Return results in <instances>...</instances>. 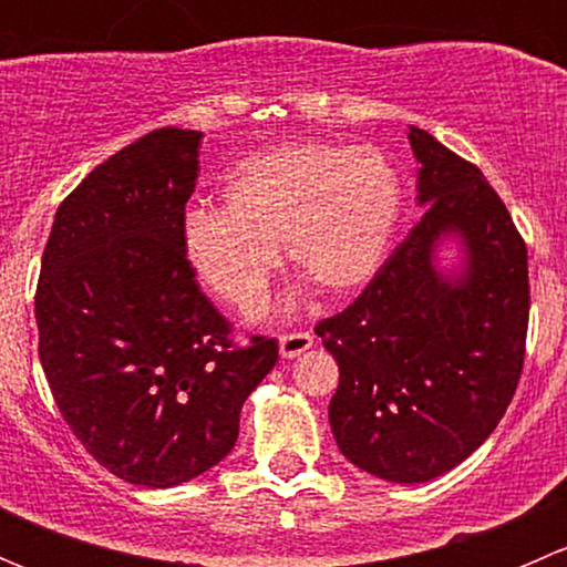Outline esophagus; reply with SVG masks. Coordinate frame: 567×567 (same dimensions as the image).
Returning <instances> with one entry per match:
<instances>
[{"label":"esophagus","instance_id":"1","mask_svg":"<svg viewBox=\"0 0 567 567\" xmlns=\"http://www.w3.org/2000/svg\"><path fill=\"white\" fill-rule=\"evenodd\" d=\"M307 348H312V334L310 331H293V334H279V353L285 359H293L299 353H305Z\"/></svg>","mask_w":567,"mask_h":567}]
</instances>
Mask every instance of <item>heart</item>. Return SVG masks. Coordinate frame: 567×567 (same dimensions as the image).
<instances>
[{
	"label": "heart",
	"mask_w": 567,
	"mask_h": 567,
	"mask_svg": "<svg viewBox=\"0 0 567 567\" xmlns=\"http://www.w3.org/2000/svg\"><path fill=\"white\" fill-rule=\"evenodd\" d=\"M221 203L183 214L181 249L210 293L247 312L266 299L279 241L323 293L368 285L390 255L403 181L373 145L301 142L238 164Z\"/></svg>",
	"instance_id": "obj_1"
}]
</instances>
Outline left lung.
<instances>
[{"label":"left lung","instance_id":"left-lung-1","mask_svg":"<svg viewBox=\"0 0 567 567\" xmlns=\"http://www.w3.org/2000/svg\"><path fill=\"white\" fill-rule=\"evenodd\" d=\"M420 225L373 282L316 334L337 359L329 425L353 466L427 483L466 461L505 416L524 368L527 247L474 164L409 128ZM455 240L458 269L437 266Z\"/></svg>","mask_w":567,"mask_h":567}]
</instances>
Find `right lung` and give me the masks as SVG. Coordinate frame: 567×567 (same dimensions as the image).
Masks as SVG:
<instances>
[{
  "instance_id": "1",
  "label": "right lung",
  "mask_w": 567,
  "mask_h": 567,
  "mask_svg": "<svg viewBox=\"0 0 567 567\" xmlns=\"http://www.w3.org/2000/svg\"><path fill=\"white\" fill-rule=\"evenodd\" d=\"M199 140L167 125L99 164L56 208L40 262L38 353L56 409L101 466L145 488L225 458L279 357L266 337L233 346L183 257Z\"/></svg>"
}]
</instances>
